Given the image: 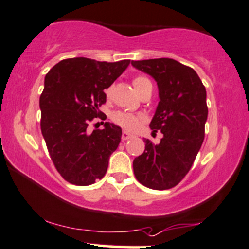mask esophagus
<instances>
[{"instance_id":"1","label":"esophagus","mask_w":249,"mask_h":249,"mask_svg":"<svg viewBox=\"0 0 249 249\" xmlns=\"http://www.w3.org/2000/svg\"><path fill=\"white\" fill-rule=\"evenodd\" d=\"M130 138H132V134L126 132V131H124V132L122 133V140H123V142H125V140H128Z\"/></svg>"}]
</instances>
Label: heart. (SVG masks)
I'll return each mask as SVG.
<instances>
[{
  "label": "heart",
  "mask_w": 249,
  "mask_h": 249,
  "mask_svg": "<svg viewBox=\"0 0 249 249\" xmlns=\"http://www.w3.org/2000/svg\"><path fill=\"white\" fill-rule=\"evenodd\" d=\"M134 88H136L137 92L139 95L142 94V91L146 88H148L151 85V81L147 77L143 75H137L132 81ZM111 94V88L106 89V95L110 96ZM143 117L140 113H130V112H123V111H117L112 115V121L116 123L118 126H121L126 131H136L139 127L140 123L142 122Z\"/></svg>",
  "instance_id": "b5f03b06"
}]
</instances>
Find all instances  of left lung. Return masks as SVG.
I'll use <instances>...</instances> for the list:
<instances>
[{
    "mask_svg": "<svg viewBox=\"0 0 249 249\" xmlns=\"http://www.w3.org/2000/svg\"><path fill=\"white\" fill-rule=\"evenodd\" d=\"M131 64L157 81L160 102L149 127L163 134L158 145L145 139V151L133 160L134 176L149 189H170L189 173L204 140L205 87L193 68L174 59Z\"/></svg>",
    "mask_w": 249,
    "mask_h": 249,
    "instance_id": "left-lung-1",
    "label": "left lung"
}]
</instances>
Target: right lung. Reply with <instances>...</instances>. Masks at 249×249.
Here are the masks:
<instances>
[{
	"label": "right lung",
	"instance_id": "1",
	"mask_svg": "<svg viewBox=\"0 0 249 249\" xmlns=\"http://www.w3.org/2000/svg\"><path fill=\"white\" fill-rule=\"evenodd\" d=\"M128 65L130 60L71 58L58 62L45 76L39 98L41 133L55 169L71 184L89 185L106 175L122 128L107 122L92 132L88 126L95 118L106 121L100 111L107 102L104 89Z\"/></svg>",
	"mask_w": 249,
	"mask_h": 249
}]
</instances>
